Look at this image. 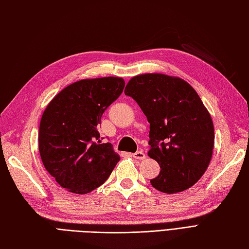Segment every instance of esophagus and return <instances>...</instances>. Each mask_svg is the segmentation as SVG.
Segmentation results:
<instances>
[{"label":"esophagus","instance_id":"1","mask_svg":"<svg viewBox=\"0 0 249 249\" xmlns=\"http://www.w3.org/2000/svg\"><path fill=\"white\" fill-rule=\"evenodd\" d=\"M133 159L138 160H142L145 159V154L142 152V151H137L134 154H132Z\"/></svg>","mask_w":249,"mask_h":249}]
</instances>
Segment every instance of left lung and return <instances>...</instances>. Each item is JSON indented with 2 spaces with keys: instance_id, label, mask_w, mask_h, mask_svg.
Wrapping results in <instances>:
<instances>
[{
  "instance_id": "8db88e82",
  "label": "left lung",
  "mask_w": 249,
  "mask_h": 249,
  "mask_svg": "<svg viewBox=\"0 0 249 249\" xmlns=\"http://www.w3.org/2000/svg\"><path fill=\"white\" fill-rule=\"evenodd\" d=\"M124 94L150 124L148 155L160 166L151 185L168 195L192 187L207 170L214 143L213 123L196 89L178 77L142 74L131 79Z\"/></svg>"
}]
</instances>
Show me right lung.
I'll use <instances>...</instances> for the list:
<instances>
[{
	"label": "right lung",
	"instance_id": "right-lung-1",
	"mask_svg": "<svg viewBox=\"0 0 249 249\" xmlns=\"http://www.w3.org/2000/svg\"><path fill=\"white\" fill-rule=\"evenodd\" d=\"M124 88L119 77L83 79L53 97L42 115L39 151L57 183L86 195L110 177L119 161L111 142H101V116Z\"/></svg>",
	"mask_w": 249,
	"mask_h": 249
}]
</instances>
